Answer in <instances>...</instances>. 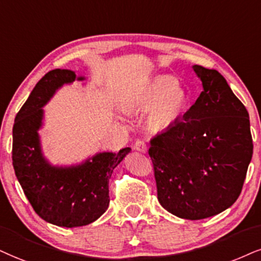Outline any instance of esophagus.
<instances>
[{"mask_svg":"<svg viewBox=\"0 0 261 261\" xmlns=\"http://www.w3.org/2000/svg\"><path fill=\"white\" fill-rule=\"evenodd\" d=\"M134 149H136L137 151H139V152H146L147 150V144L145 140H137V143L134 144Z\"/></svg>","mask_w":261,"mask_h":261,"instance_id":"esophagus-1","label":"esophagus"}]
</instances>
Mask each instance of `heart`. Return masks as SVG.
<instances>
[{"mask_svg":"<svg viewBox=\"0 0 261 261\" xmlns=\"http://www.w3.org/2000/svg\"><path fill=\"white\" fill-rule=\"evenodd\" d=\"M186 104V93L170 76L153 80L144 89L137 105L143 110L150 109L147 123L153 130H162L178 120Z\"/></svg>","mask_w":261,"mask_h":261,"instance_id":"1","label":"heart"}]
</instances>
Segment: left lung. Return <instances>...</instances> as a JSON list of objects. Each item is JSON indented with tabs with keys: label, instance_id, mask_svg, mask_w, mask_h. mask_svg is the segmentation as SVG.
<instances>
[{
	"label": "left lung",
	"instance_id": "1",
	"mask_svg": "<svg viewBox=\"0 0 261 261\" xmlns=\"http://www.w3.org/2000/svg\"><path fill=\"white\" fill-rule=\"evenodd\" d=\"M203 91L182 118L150 141L157 198L166 211L199 220L231 207L253 155L249 115L217 70L194 65Z\"/></svg>",
	"mask_w": 261,
	"mask_h": 261
}]
</instances>
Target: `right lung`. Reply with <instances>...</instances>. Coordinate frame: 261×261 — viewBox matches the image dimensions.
Masks as SVG:
<instances>
[{
	"instance_id": "right-lung-1",
	"label": "right lung",
	"mask_w": 261,
	"mask_h": 261,
	"mask_svg": "<svg viewBox=\"0 0 261 261\" xmlns=\"http://www.w3.org/2000/svg\"><path fill=\"white\" fill-rule=\"evenodd\" d=\"M82 81L71 70L47 72L15 116L12 160L15 175L37 215L57 226L77 227L95 221L110 203L109 179L112 170L130 152H100L81 165L57 167L42 155L38 129L43 108L64 83Z\"/></svg>"
}]
</instances>
